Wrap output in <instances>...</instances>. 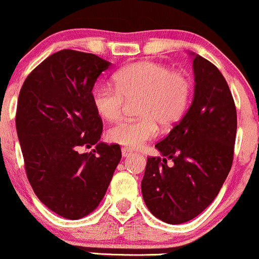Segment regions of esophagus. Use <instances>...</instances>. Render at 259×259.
<instances>
[{"mask_svg":"<svg viewBox=\"0 0 259 259\" xmlns=\"http://www.w3.org/2000/svg\"><path fill=\"white\" fill-rule=\"evenodd\" d=\"M131 154H132V151H131L130 148H126V147L122 148V156H123V157H130Z\"/></svg>","mask_w":259,"mask_h":259,"instance_id":"1","label":"esophagus"}]
</instances>
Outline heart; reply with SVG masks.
<instances>
[{
    "label": "heart",
    "instance_id": "heart-1",
    "mask_svg": "<svg viewBox=\"0 0 259 259\" xmlns=\"http://www.w3.org/2000/svg\"><path fill=\"white\" fill-rule=\"evenodd\" d=\"M114 86L97 84L92 103L106 121H117L127 102H136L137 119L114 124L107 132L111 142L127 148H140L158 133V124L172 128L185 116L192 95V82L186 73L172 71L157 62H137L113 76Z\"/></svg>",
    "mask_w": 259,
    "mask_h": 259
}]
</instances>
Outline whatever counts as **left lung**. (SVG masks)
<instances>
[{
  "instance_id": "1",
  "label": "left lung",
  "mask_w": 259,
  "mask_h": 259,
  "mask_svg": "<svg viewBox=\"0 0 259 259\" xmlns=\"http://www.w3.org/2000/svg\"><path fill=\"white\" fill-rule=\"evenodd\" d=\"M191 107L156 145L164 157H148L141 188L152 214L169 225L188 222L217 197L232 162L237 111L225 77L213 63L193 55ZM172 159L168 166L166 159Z\"/></svg>"
}]
</instances>
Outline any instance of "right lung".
Masks as SVG:
<instances>
[{"instance_id": "right-lung-1", "label": "right lung", "mask_w": 259, "mask_h": 259, "mask_svg": "<svg viewBox=\"0 0 259 259\" xmlns=\"http://www.w3.org/2000/svg\"><path fill=\"white\" fill-rule=\"evenodd\" d=\"M111 63L93 53L62 50L27 76L16 128L28 182L39 201L67 220L98 207L121 161V147L98 142L102 119L92 103L98 76ZM96 145L81 154V147Z\"/></svg>"}]
</instances>
